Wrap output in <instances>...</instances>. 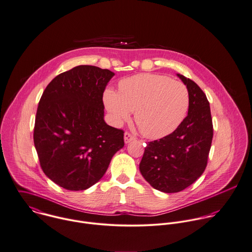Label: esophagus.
<instances>
[{
    "label": "esophagus",
    "instance_id": "34e87169",
    "mask_svg": "<svg viewBox=\"0 0 252 252\" xmlns=\"http://www.w3.org/2000/svg\"><path fill=\"white\" fill-rule=\"evenodd\" d=\"M125 142L126 143H128V142H130V141H132V140H134L135 139V137L132 135V134H130L129 132H125Z\"/></svg>",
    "mask_w": 252,
    "mask_h": 252
}]
</instances>
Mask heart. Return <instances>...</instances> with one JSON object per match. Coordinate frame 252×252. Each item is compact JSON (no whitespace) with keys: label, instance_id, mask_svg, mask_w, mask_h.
I'll list each match as a JSON object with an SVG mask.
<instances>
[{"label":"heart","instance_id":"heart-1","mask_svg":"<svg viewBox=\"0 0 252 252\" xmlns=\"http://www.w3.org/2000/svg\"><path fill=\"white\" fill-rule=\"evenodd\" d=\"M103 100L113 123L120 126L134 112L141 133L159 139L172 133L184 121L189 106L188 87L181 81L154 73H141L119 83V93L108 88Z\"/></svg>","mask_w":252,"mask_h":252}]
</instances>
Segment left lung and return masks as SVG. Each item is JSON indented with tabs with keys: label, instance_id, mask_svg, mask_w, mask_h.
I'll use <instances>...</instances> for the list:
<instances>
[{
	"label": "left lung",
	"instance_id": "obj_1",
	"mask_svg": "<svg viewBox=\"0 0 252 252\" xmlns=\"http://www.w3.org/2000/svg\"><path fill=\"white\" fill-rule=\"evenodd\" d=\"M189 93V113L171 134L147 143L139 170L149 185L166 193L179 192L204 172L213 138L209 102L201 88L178 73Z\"/></svg>",
	"mask_w": 252,
	"mask_h": 252
}]
</instances>
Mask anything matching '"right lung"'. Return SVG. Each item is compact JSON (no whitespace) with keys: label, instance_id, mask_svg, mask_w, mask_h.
Instances as JSON below:
<instances>
[{"label":"right lung","instance_id":"add662e5","mask_svg":"<svg viewBox=\"0 0 252 252\" xmlns=\"http://www.w3.org/2000/svg\"><path fill=\"white\" fill-rule=\"evenodd\" d=\"M115 75L78 65L57 75L37 108L34 145L44 174L67 190H84L106 173L124 147V130L104 121L103 93Z\"/></svg>","mask_w":252,"mask_h":252}]
</instances>
